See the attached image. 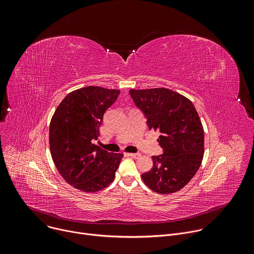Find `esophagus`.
I'll return each mask as SVG.
<instances>
[{"label":"esophagus","instance_id":"34e87169","mask_svg":"<svg viewBox=\"0 0 254 254\" xmlns=\"http://www.w3.org/2000/svg\"><path fill=\"white\" fill-rule=\"evenodd\" d=\"M127 157H130V158H133V159H137V158H139L140 154H133V153H128V154H127Z\"/></svg>","mask_w":254,"mask_h":254}]
</instances>
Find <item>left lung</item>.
Masks as SVG:
<instances>
[{"label":"left lung","instance_id":"left-lung-1","mask_svg":"<svg viewBox=\"0 0 254 254\" xmlns=\"http://www.w3.org/2000/svg\"><path fill=\"white\" fill-rule=\"evenodd\" d=\"M136 106L144 113L150 129L159 130L161 156L141 175L143 183L159 194L184 188L195 176L204 156V129L192 101L168 88L130 89Z\"/></svg>","mask_w":254,"mask_h":254}]
</instances>
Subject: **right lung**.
I'll use <instances>...</instances> for the list:
<instances>
[{
	"label": "right lung",
	"mask_w": 254,
	"mask_h": 254,
	"mask_svg": "<svg viewBox=\"0 0 254 254\" xmlns=\"http://www.w3.org/2000/svg\"><path fill=\"white\" fill-rule=\"evenodd\" d=\"M121 90L87 86L71 91L61 101L50 122L52 160L62 178L86 193L110 185L124 157L108 153L93 143L103 115Z\"/></svg>",
	"instance_id": "1"
}]
</instances>
